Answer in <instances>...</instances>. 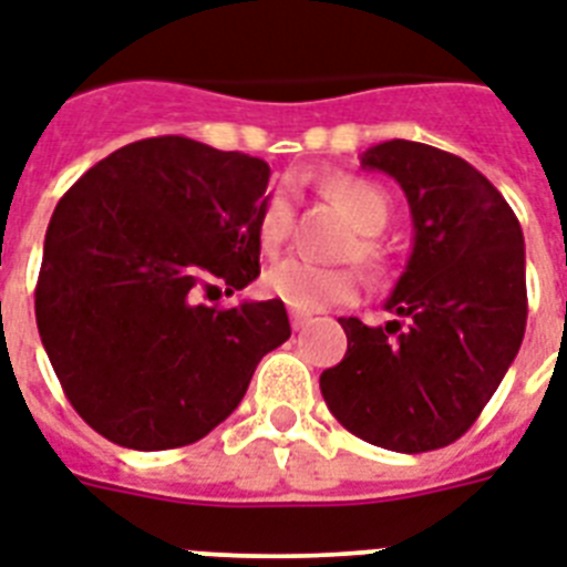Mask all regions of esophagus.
Wrapping results in <instances>:
<instances>
[{
    "instance_id": "34e87169",
    "label": "esophagus",
    "mask_w": 567,
    "mask_h": 567,
    "mask_svg": "<svg viewBox=\"0 0 567 567\" xmlns=\"http://www.w3.org/2000/svg\"><path fill=\"white\" fill-rule=\"evenodd\" d=\"M311 323V315H306V311H291V327L300 332V329H306Z\"/></svg>"
}]
</instances>
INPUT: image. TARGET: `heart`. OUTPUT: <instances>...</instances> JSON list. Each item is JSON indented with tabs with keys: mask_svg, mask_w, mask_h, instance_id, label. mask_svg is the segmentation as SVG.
I'll list each match as a JSON object with an SVG mask.
<instances>
[{
	"mask_svg": "<svg viewBox=\"0 0 567 567\" xmlns=\"http://www.w3.org/2000/svg\"><path fill=\"white\" fill-rule=\"evenodd\" d=\"M327 194L344 208V214L359 231L355 261L368 267L371 274H385V252L373 238L391 220V203H388L385 190L364 179H332L327 185ZM291 196L285 190H276L261 208V220H258V238H261L265 249L282 247L285 238L291 235ZM261 285L270 297L282 300L293 311H320L327 306H336V302L353 300L355 291H359V279H355L353 270L318 267L302 261V258L276 261L265 274Z\"/></svg>",
	"mask_w": 567,
	"mask_h": 567,
	"instance_id": "obj_1",
	"label": "heart"
}]
</instances>
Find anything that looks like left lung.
<instances>
[{"label": "left lung", "mask_w": 567, "mask_h": 567, "mask_svg": "<svg viewBox=\"0 0 567 567\" xmlns=\"http://www.w3.org/2000/svg\"><path fill=\"white\" fill-rule=\"evenodd\" d=\"M362 167L388 173L412 212V256L385 300L405 327L338 320L347 355L320 373V391L368 444L447 447L480 417L524 341V231L501 190L453 153L385 141Z\"/></svg>", "instance_id": "obj_1"}]
</instances>
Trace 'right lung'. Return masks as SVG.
<instances>
[{"label": "right lung", "mask_w": 567, "mask_h": 567, "mask_svg": "<svg viewBox=\"0 0 567 567\" xmlns=\"http://www.w3.org/2000/svg\"><path fill=\"white\" fill-rule=\"evenodd\" d=\"M270 167L190 137H146L61 196L43 240L34 315L73 409L128 450L205 439L291 338L282 300L199 302L258 276Z\"/></svg>", "instance_id": "right-lung-1"}]
</instances>
